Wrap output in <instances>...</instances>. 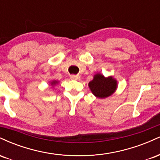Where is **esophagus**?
Segmentation results:
<instances>
[{"mask_svg": "<svg viewBox=\"0 0 160 160\" xmlns=\"http://www.w3.org/2000/svg\"><path fill=\"white\" fill-rule=\"evenodd\" d=\"M70 78H71V80H78L80 78V77L79 76V75H71V76H70Z\"/></svg>", "mask_w": 160, "mask_h": 160, "instance_id": "obj_1", "label": "esophagus"}]
</instances>
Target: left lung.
<instances>
[{
  "mask_svg": "<svg viewBox=\"0 0 160 160\" xmlns=\"http://www.w3.org/2000/svg\"><path fill=\"white\" fill-rule=\"evenodd\" d=\"M89 87L92 94L99 98L111 96L117 88V81L113 77L105 78L102 74L94 75L93 80L89 82Z\"/></svg>",
  "mask_w": 160,
  "mask_h": 160,
  "instance_id": "8db88e82",
  "label": "left lung"
}]
</instances>
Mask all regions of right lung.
<instances>
[{
  "label": "right lung",
  "instance_id": "right-lung-1",
  "mask_svg": "<svg viewBox=\"0 0 160 160\" xmlns=\"http://www.w3.org/2000/svg\"><path fill=\"white\" fill-rule=\"evenodd\" d=\"M57 82H57L56 80H52V81L51 82V85H52V86H55V85H56V84L57 83Z\"/></svg>",
  "mask_w": 160,
  "mask_h": 160
}]
</instances>
